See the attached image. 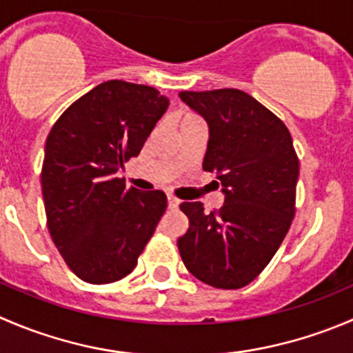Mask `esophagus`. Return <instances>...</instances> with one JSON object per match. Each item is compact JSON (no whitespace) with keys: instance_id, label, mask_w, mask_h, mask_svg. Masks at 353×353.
Segmentation results:
<instances>
[{"instance_id":"34e87169","label":"esophagus","mask_w":353,"mask_h":353,"mask_svg":"<svg viewBox=\"0 0 353 353\" xmlns=\"http://www.w3.org/2000/svg\"><path fill=\"white\" fill-rule=\"evenodd\" d=\"M167 203H169V208H177V207H179L181 201L177 200L174 194H167Z\"/></svg>"}]
</instances>
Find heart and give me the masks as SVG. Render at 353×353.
I'll return each instance as SVG.
<instances>
[{"label": "heart", "instance_id": "1", "mask_svg": "<svg viewBox=\"0 0 353 353\" xmlns=\"http://www.w3.org/2000/svg\"><path fill=\"white\" fill-rule=\"evenodd\" d=\"M176 124L177 128H184V125H193V124H203L201 119L198 117L193 112H179L176 115Z\"/></svg>", "mask_w": 353, "mask_h": 353}]
</instances>
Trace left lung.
I'll use <instances>...</instances> for the list:
<instances>
[{
  "label": "left lung",
  "mask_w": 353,
  "mask_h": 353,
  "mask_svg": "<svg viewBox=\"0 0 353 353\" xmlns=\"http://www.w3.org/2000/svg\"><path fill=\"white\" fill-rule=\"evenodd\" d=\"M179 98L207 122L203 170L217 174L224 205L207 214L201 201H183L190 228L177 248L200 281L243 288L271 262L295 215L299 159L292 134L239 90L181 91Z\"/></svg>",
  "instance_id": "8db88e82"
}]
</instances>
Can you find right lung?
Returning <instances> with one entry per match:
<instances>
[{
    "label": "right lung",
    "instance_id": "add662e5",
    "mask_svg": "<svg viewBox=\"0 0 353 353\" xmlns=\"http://www.w3.org/2000/svg\"><path fill=\"white\" fill-rule=\"evenodd\" d=\"M169 100L155 88L107 81L54 122L41 170L51 239L77 278H125L167 208L162 191L125 188L117 172L138 157Z\"/></svg>",
    "mask_w": 353,
    "mask_h": 353
}]
</instances>
